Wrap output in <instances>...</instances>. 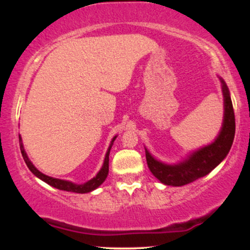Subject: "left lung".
Listing matches in <instances>:
<instances>
[{"label": "left lung", "mask_w": 250, "mask_h": 250, "mask_svg": "<svg viewBox=\"0 0 250 250\" xmlns=\"http://www.w3.org/2000/svg\"><path fill=\"white\" fill-rule=\"evenodd\" d=\"M220 81L224 98V116L222 128L214 142L196 150L183 162L174 165L155 159L146 149V158L150 172L166 186L182 187L207 175L221 164L230 151L235 133L234 111L230 91L221 77Z\"/></svg>", "instance_id": "obj_1"}]
</instances>
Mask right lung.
<instances>
[{
	"label": "right lung",
	"mask_w": 250,
	"mask_h": 250,
	"mask_svg": "<svg viewBox=\"0 0 250 250\" xmlns=\"http://www.w3.org/2000/svg\"><path fill=\"white\" fill-rule=\"evenodd\" d=\"M116 138H117V135L114 136V139L111 140V143H110V146H109V148L107 150V153H105L104 162V165H102V167H101V169L99 170V173L93 177V179L87 181V182L84 183V184H76V183L70 182V181L54 179V177L47 176V175H45V174L41 173L40 170L33 165V163L30 162L28 156H27L25 149H23L22 140H21V136H20V135H19V145H20V150H21L22 158H23V160H25L27 167H28V168L30 169V172H32L34 175L37 176L39 179H41L42 181H44L45 183L50 184L51 187L56 188V189L63 190V191H69V192H75V193H87V192H91V191H93V190L97 189V188L100 187L101 184L104 182V180L107 179L108 172H109V153H110V149L112 146V143H114Z\"/></svg>",
	"instance_id": "obj_1"
}]
</instances>
